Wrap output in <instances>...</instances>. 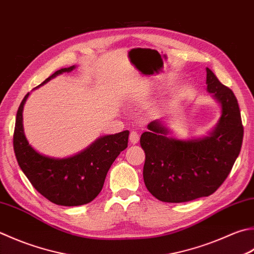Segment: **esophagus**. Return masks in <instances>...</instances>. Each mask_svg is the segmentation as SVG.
Listing matches in <instances>:
<instances>
[{
  "label": "esophagus",
  "instance_id": "34e87169",
  "mask_svg": "<svg viewBox=\"0 0 254 254\" xmlns=\"http://www.w3.org/2000/svg\"><path fill=\"white\" fill-rule=\"evenodd\" d=\"M138 140H140V135H138V133L136 131H132L130 133V142L132 144H136L138 143Z\"/></svg>",
  "mask_w": 254,
  "mask_h": 254
}]
</instances>
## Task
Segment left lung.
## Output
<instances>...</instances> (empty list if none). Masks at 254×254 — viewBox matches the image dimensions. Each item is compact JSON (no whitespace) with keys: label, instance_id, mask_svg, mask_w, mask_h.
<instances>
[{"label":"left lung","instance_id":"obj_1","mask_svg":"<svg viewBox=\"0 0 254 254\" xmlns=\"http://www.w3.org/2000/svg\"><path fill=\"white\" fill-rule=\"evenodd\" d=\"M207 91L221 116L207 135L177 138L162 120L147 124L141 135L145 152L143 178L147 190L164 202H185L210 196L229 175L242 145L243 127L237 98L206 68Z\"/></svg>","mask_w":254,"mask_h":254}]
</instances>
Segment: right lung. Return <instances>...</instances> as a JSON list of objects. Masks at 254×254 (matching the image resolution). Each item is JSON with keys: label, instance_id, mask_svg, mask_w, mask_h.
<instances>
[{"label": "right lung", "instance_id": "1", "mask_svg": "<svg viewBox=\"0 0 254 254\" xmlns=\"http://www.w3.org/2000/svg\"><path fill=\"white\" fill-rule=\"evenodd\" d=\"M76 68L77 66L62 68L41 86ZM29 94L28 92L19 104L13 136L14 152L19 167L35 190L56 205L72 207L92 201L101 191L112 163L127 147L130 132L127 130L102 135L71 156L44 155L28 143L24 133L23 109Z\"/></svg>", "mask_w": 254, "mask_h": 254}]
</instances>
